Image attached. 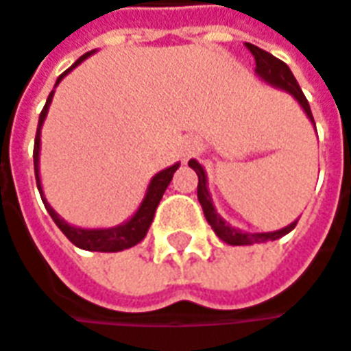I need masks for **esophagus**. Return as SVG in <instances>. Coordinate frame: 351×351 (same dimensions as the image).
<instances>
[{
  "label": "esophagus",
  "mask_w": 351,
  "mask_h": 351,
  "mask_svg": "<svg viewBox=\"0 0 351 351\" xmlns=\"http://www.w3.org/2000/svg\"><path fill=\"white\" fill-rule=\"evenodd\" d=\"M198 151H200V143H198V138H195V136H186L182 141V145H180V156H182V160H189Z\"/></svg>",
  "instance_id": "obj_1"
}]
</instances>
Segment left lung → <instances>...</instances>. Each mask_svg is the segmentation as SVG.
<instances>
[{"label": "left lung", "instance_id": "left-lung-1", "mask_svg": "<svg viewBox=\"0 0 351 351\" xmlns=\"http://www.w3.org/2000/svg\"><path fill=\"white\" fill-rule=\"evenodd\" d=\"M246 47L250 49V53L256 59V69L254 71H256L258 77L264 83H268V85H272L276 89H282V91L292 95L298 101L300 107L304 109L306 117L316 127L312 111H310V103H308V99L302 93L298 81L292 75L290 67L284 61H280L278 57H274L272 53L264 51V49H260V47L252 45V43H246ZM189 167L198 176V189H196V193H198V202H200V206L204 210V217L208 220V224L213 226V230L217 232V237L220 240H224L226 244H230V246H248V244H260V242H268V240H278V238L286 237L290 230H294V226L298 224V220H294L288 226H284L280 230H274V232H244L240 228H234V226L226 224V220L218 215L215 204H213V196L208 193V180H206V173H204L202 165L198 160H195V158H191L189 160Z\"/></svg>", "mask_w": 351, "mask_h": 351}]
</instances>
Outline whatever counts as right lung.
<instances>
[{"label":"right lung","mask_w":351,"mask_h":351,"mask_svg":"<svg viewBox=\"0 0 351 351\" xmlns=\"http://www.w3.org/2000/svg\"><path fill=\"white\" fill-rule=\"evenodd\" d=\"M93 53L95 51H89V53H85V55H81V57L73 63L67 71L61 73V75L57 77L55 87L63 81V77H65L67 73H71L79 63H83V61H85L89 55H93ZM53 95H55V89L49 93V97H47V103H45L43 111H41V114H39L37 134H35V147H33L35 180H37V189H39L41 200H43V204H45V208H47V213L51 215L53 222L59 226V230H61L65 237L69 238L77 248H83V250H89V252H121V250H127V248H131V246H134V244H138L143 238L147 237L149 226H151V222H153V218H155L156 206H158L160 198H162V195H165L167 186L171 184L173 175H175L176 169H178L180 165L176 162V165H173V167H169V169H165V171L156 173V175L151 178V182H149V186H147V193H145V198H143L141 206L136 208V213H134L133 217L129 218V220H125L123 224H117V226H111V228H79V226H71L69 222H65L63 218L59 217V215H57V213L51 208V204L45 200V196H43V189H41V178H39L41 127H43V121H45L47 111H49Z\"/></svg>","instance_id":"add662e5"}]
</instances>
